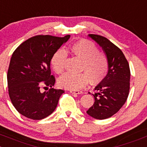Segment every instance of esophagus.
<instances>
[{
  "label": "esophagus",
  "instance_id": "34e87169",
  "mask_svg": "<svg viewBox=\"0 0 147 147\" xmlns=\"http://www.w3.org/2000/svg\"><path fill=\"white\" fill-rule=\"evenodd\" d=\"M69 92L72 93V94H83V91H81V90H69Z\"/></svg>",
  "mask_w": 147,
  "mask_h": 147
}]
</instances>
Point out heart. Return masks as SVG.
Listing matches in <instances>:
<instances>
[{"mask_svg": "<svg viewBox=\"0 0 147 147\" xmlns=\"http://www.w3.org/2000/svg\"><path fill=\"white\" fill-rule=\"evenodd\" d=\"M72 54L82 61L80 70L85 73H67L59 79L60 87L70 90H78L84 88L88 79L93 84L100 83L106 77L109 69V62L105 54L99 53L98 47L88 40L82 39L72 45ZM67 53L63 49H59L51 57V63L53 70L57 74H62Z\"/></svg>", "mask_w": 147, "mask_h": 147, "instance_id": "heart-1", "label": "heart"}]
</instances>
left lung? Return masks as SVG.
Returning a JSON list of instances; mask_svg holds the SVG:
<instances>
[{
  "instance_id": "8db88e82",
  "label": "left lung",
  "mask_w": 147,
  "mask_h": 147,
  "mask_svg": "<svg viewBox=\"0 0 147 147\" xmlns=\"http://www.w3.org/2000/svg\"><path fill=\"white\" fill-rule=\"evenodd\" d=\"M88 36L105 51L109 69L104 80L94 89L95 101L86 112L94 118L105 120L117 113L125 103L129 94L131 71L125 55L117 46L101 35L89 34Z\"/></svg>"
}]
</instances>
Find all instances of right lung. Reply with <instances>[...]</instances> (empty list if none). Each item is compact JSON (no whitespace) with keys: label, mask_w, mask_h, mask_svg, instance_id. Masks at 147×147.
<instances>
[{"label":"right lung","mask_w":147,"mask_h":147,"mask_svg":"<svg viewBox=\"0 0 147 147\" xmlns=\"http://www.w3.org/2000/svg\"><path fill=\"white\" fill-rule=\"evenodd\" d=\"M63 38L39 35L23 42L13 51L7 73L9 94L16 110L27 118L41 120L55 110L64 90L54 89L56 80L51 75L53 53L67 42ZM50 88L40 92V88Z\"/></svg>","instance_id":"obj_1"}]
</instances>
